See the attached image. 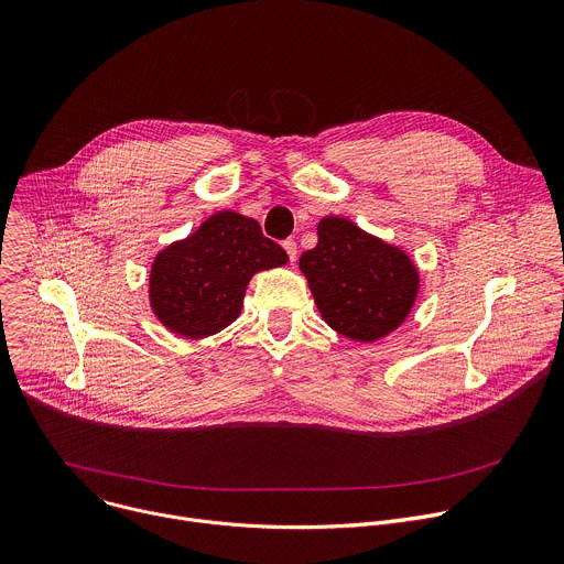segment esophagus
<instances>
[{
  "label": "esophagus",
  "instance_id": "obj_1",
  "mask_svg": "<svg viewBox=\"0 0 564 564\" xmlns=\"http://www.w3.org/2000/svg\"><path fill=\"white\" fill-rule=\"evenodd\" d=\"M283 250H285V254H288L290 263L294 265V263H296V241H292V239L283 241Z\"/></svg>",
  "mask_w": 564,
  "mask_h": 564
}]
</instances>
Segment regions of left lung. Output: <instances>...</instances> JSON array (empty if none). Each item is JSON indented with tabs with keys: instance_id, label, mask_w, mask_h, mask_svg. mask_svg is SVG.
<instances>
[{
	"instance_id": "left-lung-1",
	"label": "left lung",
	"mask_w": 564,
	"mask_h": 564,
	"mask_svg": "<svg viewBox=\"0 0 564 564\" xmlns=\"http://www.w3.org/2000/svg\"><path fill=\"white\" fill-rule=\"evenodd\" d=\"M316 248L301 254L323 321L354 343H373L410 316L421 274L410 254L345 217H323Z\"/></svg>"
}]
</instances>
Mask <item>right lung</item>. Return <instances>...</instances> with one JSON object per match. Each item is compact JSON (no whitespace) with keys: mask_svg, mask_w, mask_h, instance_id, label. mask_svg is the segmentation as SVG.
<instances>
[{"mask_svg":"<svg viewBox=\"0 0 564 564\" xmlns=\"http://www.w3.org/2000/svg\"><path fill=\"white\" fill-rule=\"evenodd\" d=\"M288 261L257 219L219 210L156 252L148 279L150 310L181 338L213 336L241 314L250 279Z\"/></svg>","mask_w":564,"mask_h":564,"instance_id":"obj_1","label":"right lung"}]
</instances>
